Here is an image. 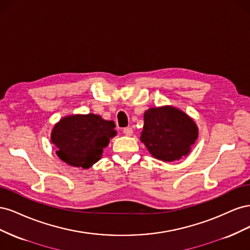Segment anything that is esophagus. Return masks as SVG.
I'll return each mask as SVG.
<instances>
[{
  "instance_id": "obj_1",
  "label": "esophagus",
  "mask_w": 250,
  "mask_h": 250,
  "mask_svg": "<svg viewBox=\"0 0 250 250\" xmlns=\"http://www.w3.org/2000/svg\"><path fill=\"white\" fill-rule=\"evenodd\" d=\"M123 132H124L125 135H127V137H131L132 133H133V130H132L131 127H126L123 129Z\"/></svg>"
}]
</instances>
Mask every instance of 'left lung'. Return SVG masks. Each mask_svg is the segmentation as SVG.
I'll use <instances>...</instances> for the list:
<instances>
[{
	"mask_svg": "<svg viewBox=\"0 0 250 250\" xmlns=\"http://www.w3.org/2000/svg\"><path fill=\"white\" fill-rule=\"evenodd\" d=\"M198 139L195 121L181 109L165 105L151 107L144 113L141 142L149 153L163 162L187 156Z\"/></svg>",
	"mask_w": 250,
	"mask_h": 250,
	"instance_id": "left-lung-1",
	"label": "left lung"
}]
</instances>
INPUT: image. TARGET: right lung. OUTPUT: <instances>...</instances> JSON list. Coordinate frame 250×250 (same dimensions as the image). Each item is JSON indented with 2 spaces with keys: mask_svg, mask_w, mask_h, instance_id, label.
<instances>
[{
  "mask_svg": "<svg viewBox=\"0 0 250 250\" xmlns=\"http://www.w3.org/2000/svg\"><path fill=\"white\" fill-rule=\"evenodd\" d=\"M115 122L99 115H71L53 127L51 142L57 156L76 168L88 169L100 160L103 149L117 135Z\"/></svg>",
  "mask_w": 250,
  "mask_h": 250,
  "instance_id": "right-lung-1",
  "label": "right lung"
}]
</instances>
